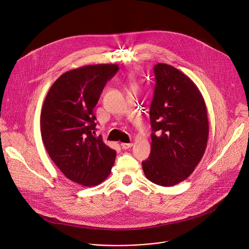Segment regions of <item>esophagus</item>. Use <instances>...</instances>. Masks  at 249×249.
I'll return each instance as SVG.
<instances>
[{"instance_id":"1","label":"esophagus","mask_w":249,"mask_h":249,"mask_svg":"<svg viewBox=\"0 0 249 249\" xmlns=\"http://www.w3.org/2000/svg\"><path fill=\"white\" fill-rule=\"evenodd\" d=\"M132 146H133L132 143H122V144H121V147H122V149H124V150H128V149H130Z\"/></svg>"}]
</instances>
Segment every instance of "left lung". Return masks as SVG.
Instances as JSON below:
<instances>
[{"label": "left lung", "mask_w": 249, "mask_h": 249, "mask_svg": "<svg viewBox=\"0 0 249 249\" xmlns=\"http://www.w3.org/2000/svg\"><path fill=\"white\" fill-rule=\"evenodd\" d=\"M154 73L151 155L142 165L150 181L167 187L185 180L200 162L209 121L205 100L190 78L162 63L154 67Z\"/></svg>", "instance_id": "1"}]
</instances>
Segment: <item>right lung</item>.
<instances>
[{
  "mask_svg": "<svg viewBox=\"0 0 249 249\" xmlns=\"http://www.w3.org/2000/svg\"><path fill=\"white\" fill-rule=\"evenodd\" d=\"M118 70L116 64H98L68 71L52 85L42 106L40 130L49 157L68 179L83 186L103 182L114 164L116 152L93 135V108Z\"/></svg>",
  "mask_w": 249,
  "mask_h": 249,
  "instance_id": "right-lung-1",
  "label": "right lung"
}]
</instances>
